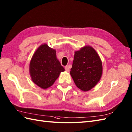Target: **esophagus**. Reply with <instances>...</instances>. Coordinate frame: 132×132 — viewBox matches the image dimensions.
<instances>
[{
	"label": "esophagus",
	"instance_id": "esophagus-1",
	"mask_svg": "<svg viewBox=\"0 0 132 132\" xmlns=\"http://www.w3.org/2000/svg\"><path fill=\"white\" fill-rule=\"evenodd\" d=\"M65 70H66V71H67V72H69V71H70V69H69V66H66V67H65Z\"/></svg>",
	"mask_w": 132,
	"mask_h": 132
}]
</instances>
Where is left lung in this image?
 <instances>
[{"label":"left lung","instance_id":"1","mask_svg":"<svg viewBox=\"0 0 132 132\" xmlns=\"http://www.w3.org/2000/svg\"><path fill=\"white\" fill-rule=\"evenodd\" d=\"M102 73V62L95 49L85 46L76 51L70 75L79 89L90 90L99 82Z\"/></svg>","mask_w":132,"mask_h":132}]
</instances>
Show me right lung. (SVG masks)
<instances>
[{
    "label": "right lung",
    "instance_id": "1",
    "mask_svg": "<svg viewBox=\"0 0 132 132\" xmlns=\"http://www.w3.org/2000/svg\"><path fill=\"white\" fill-rule=\"evenodd\" d=\"M29 71L32 81L40 88L46 89L53 85L65 69L57 59L56 51L44 43L33 55Z\"/></svg>",
    "mask_w": 132,
    "mask_h": 132
}]
</instances>
